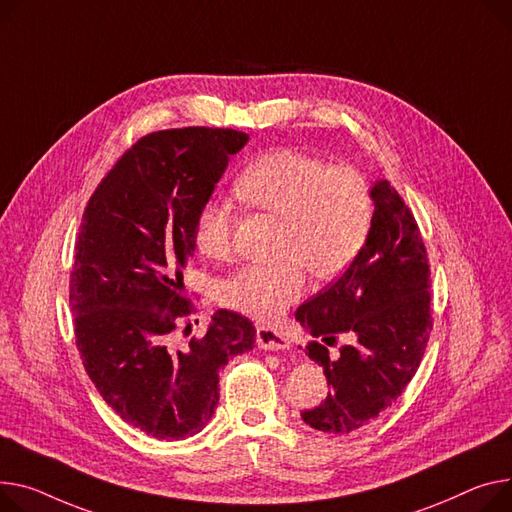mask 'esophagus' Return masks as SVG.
<instances>
[{
	"mask_svg": "<svg viewBox=\"0 0 512 512\" xmlns=\"http://www.w3.org/2000/svg\"><path fill=\"white\" fill-rule=\"evenodd\" d=\"M257 346L263 350H288L290 342L286 335L276 331L274 327H257Z\"/></svg>",
	"mask_w": 512,
	"mask_h": 512,
	"instance_id": "obj_1",
	"label": "esophagus"
}]
</instances>
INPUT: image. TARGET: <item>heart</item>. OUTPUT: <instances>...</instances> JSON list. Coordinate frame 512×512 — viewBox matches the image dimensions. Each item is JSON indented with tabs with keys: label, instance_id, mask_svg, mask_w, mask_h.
Here are the masks:
<instances>
[{
	"label": "heart",
	"instance_id": "1",
	"mask_svg": "<svg viewBox=\"0 0 512 512\" xmlns=\"http://www.w3.org/2000/svg\"><path fill=\"white\" fill-rule=\"evenodd\" d=\"M236 197L251 208L284 218L276 265H245L220 284V302L259 321H276L306 288V268L329 280L358 257L370 234L374 199L360 170L282 148L249 162L234 183ZM234 212L226 199L210 197L195 218L201 255L224 259L232 249Z\"/></svg>",
	"mask_w": 512,
	"mask_h": 512
}]
</instances>
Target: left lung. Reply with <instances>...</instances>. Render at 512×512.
<instances>
[{
    "label": "left lung",
    "mask_w": 512,
    "mask_h": 512,
    "mask_svg": "<svg viewBox=\"0 0 512 512\" xmlns=\"http://www.w3.org/2000/svg\"><path fill=\"white\" fill-rule=\"evenodd\" d=\"M370 234L350 267L306 300L296 321L315 337L306 346L323 366L329 393L302 420L315 430L348 434L362 428L414 379L432 331L430 267L422 232L389 181L372 187ZM350 334L354 347L328 348Z\"/></svg>",
    "instance_id": "1"
}]
</instances>
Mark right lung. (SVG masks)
Instances as JSON below:
<instances>
[{
  "label": "right lung",
  "mask_w": 512,
  "mask_h": 512,
  "mask_svg": "<svg viewBox=\"0 0 512 512\" xmlns=\"http://www.w3.org/2000/svg\"><path fill=\"white\" fill-rule=\"evenodd\" d=\"M247 140L220 127L148 133L102 177L82 216L70 274L82 364L115 414L158 440L206 426L220 368L255 344L253 323L226 309L201 339L175 344L197 311L183 290L197 212Z\"/></svg>",
  "instance_id": "1"
}]
</instances>
